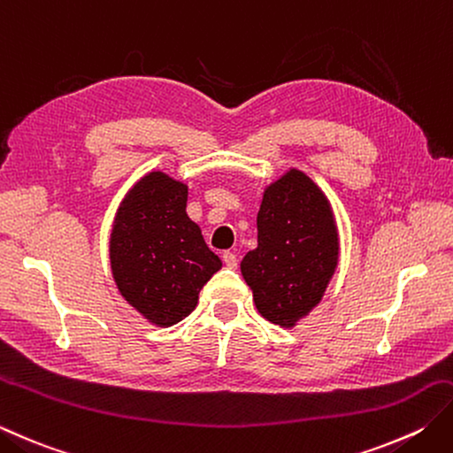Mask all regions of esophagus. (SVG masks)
<instances>
[{
    "label": "esophagus",
    "mask_w": 453,
    "mask_h": 453,
    "mask_svg": "<svg viewBox=\"0 0 453 453\" xmlns=\"http://www.w3.org/2000/svg\"><path fill=\"white\" fill-rule=\"evenodd\" d=\"M221 259H224V263L227 265L229 269H235V267H237V255H235V253L226 251L224 255H221Z\"/></svg>",
    "instance_id": "34e87169"
}]
</instances>
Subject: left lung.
<instances>
[{
    "label": "left lung",
    "instance_id": "8db88e82",
    "mask_svg": "<svg viewBox=\"0 0 453 453\" xmlns=\"http://www.w3.org/2000/svg\"><path fill=\"white\" fill-rule=\"evenodd\" d=\"M257 247L242 261L263 318L295 327L320 304L340 261L332 203L298 168L271 182L257 214Z\"/></svg>",
    "mask_w": 453,
    "mask_h": 453
}]
</instances>
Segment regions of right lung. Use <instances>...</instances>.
I'll return each mask as SVG.
<instances>
[{"label": "right lung", "instance_id": "obj_1", "mask_svg": "<svg viewBox=\"0 0 453 453\" xmlns=\"http://www.w3.org/2000/svg\"><path fill=\"white\" fill-rule=\"evenodd\" d=\"M188 186L150 171L131 186L110 235L113 280L149 324L168 327L198 304L202 287L221 269L196 221L186 214Z\"/></svg>", "mask_w": 453, "mask_h": 453}]
</instances>
